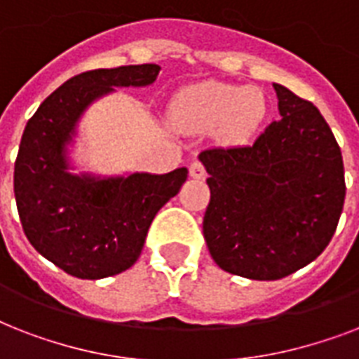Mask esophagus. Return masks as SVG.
Segmentation results:
<instances>
[{"label":"esophagus","instance_id":"34e87169","mask_svg":"<svg viewBox=\"0 0 359 359\" xmlns=\"http://www.w3.org/2000/svg\"><path fill=\"white\" fill-rule=\"evenodd\" d=\"M190 177L191 179L203 180L207 177V169H205V165H203L201 162H194L190 165Z\"/></svg>","mask_w":359,"mask_h":359}]
</instances>
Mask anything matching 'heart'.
I'll use <instances>...</instances> for the list:
<instances>
[{
    "instance_id": "heart-1",
    "label": "heart",
    "mask_w": 359,
    "mask_h": 359,
    "mask_svg": "<svg viewBox=\"0 0 359 359\" xmlns=\"http://www.w3.org/2000/svg\"><path fill=\"white\" fill-rule=\"evenodd\" d=\"M171 115L190 132L218 130L227 143H244L266 115V100L251 87L205 81L180 93L171 104Z\"/></svg>"
}]
</instances>
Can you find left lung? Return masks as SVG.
<instances>
[{"label":"left lung","mask_w":359,"mask_h":359,"mask_svg":"<svg viewBox=\"0 0 359 359\" xmlns=\"http://www.w3.org/2000/svg\"><path fill=\"white\" fill-rule=\"evenodd\" d=\"M279 117L253 145L207 149L210 175L203 235L214 262L273 281L315 261L345 203V168L328 123L309 100L273 83Z\"/></svg>","instance_id":"8db88e82"}]
</instances>
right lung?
Listing matches in <instances>:
<instances>
[{"instance_id":"right-lung-1","label":"right lung","mask_w":359,"mask_h":359,"mask_svg":"<svg viewBox=\"0 0 359 359\" xmlns=\"http://www.w3.org/2000/svg\"><path fill=\"white\" fill-rule=\"evenodd\" d=\"M158 65L87 70L70 78L27 121L14 162V197L25 236L42 257L80 279L128 270L156 212L179 194L188 169L119 179L67 171L65 145L83 109L114 87L149 86Z\"/></svg>"}]
</instances>
